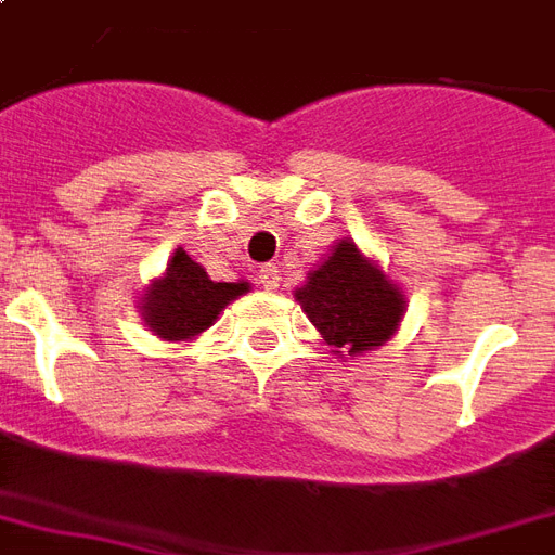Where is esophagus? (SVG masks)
<instances>
[{
	"instance_id": "34e87169",
	"label": "esophagus",
	"mask_w": 555,
	"mask_h": 555,
	"mask_svg": "<svg viewBox=\"0 0 555 555\" xmlns=\"http://www.w3.org/2000/svg\"><path fill=\"white\" fill-rule=\"evenodd\" d=\"M279 268L276 264H264V268L259 270V285L264 287V291H276L279 287Z\"/></svg>"
}]
</instances>
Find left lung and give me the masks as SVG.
<instances>
[{
	"mask_svg": "<svg viewBox=\"0 0 555 555\" xmlns=\"http://www.w3.org/2000/svg\"><path fill=\"white\" fill-rule=\"evenodd\" d=\"M294 299L337 358L378 349L399 332L408 296L352 238L334 241L328 256L294 291Z\"/></svg>",
	"mask_w": 555,
	"mask_h": 555,
	"instance_id": "8db88e82",
	"label": "left lung"
}]
</instances>
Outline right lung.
Instances as JSON below:
<instances>
[{
  "label": "right lung",
  "mask_w": 555,
  "mask_h": 555,
  "mask_svg": "<svg viewBox=\"0 0 555 555\" xmlns=\"http://www.w3.org/2000/svg\"><path fill=\"white\" fill-rule=\"evenodd\" d=\"M249 291V282H211L203 264L177 247L165 270L139 296V314L147 332L168 344H189L201 337L218 314Z\"/></svg>",
  "instance_id": "right-lung-1"
}]
</instances>
